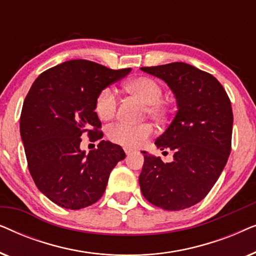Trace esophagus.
<instances>
[{
    "mask_svg": "<svg viewBox=\"0 0 256 256\" xmlns=\"http://www.w3.org/2000/svg\"><path fill=\"white\" fill-rule=\"evenodd\" d=\"M124 152H126V154H127V155H130V154H132V152H134V150H132V149H130V148H127V146H124Z\"/></svg>",
    "mask_w": 256,
    "mask_h": 256,
    "instance_id": "esophagus-1",
    "label": "esophagus"
}]
</instances>
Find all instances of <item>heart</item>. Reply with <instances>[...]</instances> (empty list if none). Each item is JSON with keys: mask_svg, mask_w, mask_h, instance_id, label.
Segmentation results:
<instances>
[{"mask_svg": "<svg viewBox=\"0 0 256 256\" xmlns=\"http://www.w3.org/2000/svg\"><path fill=\"white\" fill-rule=\"evenodd\" d=\"M126 90L138 96L146 102L144 113L156 120H163L168 114L166 104L160 99L163 87L156 79L148 76H136L126 82ZM118 96L113 87L106 86L98 93L96 99V112L101 120L108 121L113 118L118 110ZM154 134V127L150 124H116L110 127L107 132L108 138L116 144L127 148H138L148 141Z\"/></svg>", "mask_w": 256, "mask_h": 256, "instance_id": "1", "label": "heart"}]
</instances>
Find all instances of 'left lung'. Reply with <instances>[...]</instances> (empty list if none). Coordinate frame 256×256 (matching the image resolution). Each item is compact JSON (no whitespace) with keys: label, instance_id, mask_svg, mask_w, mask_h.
Returning a JSON list of instances; mask_svg holds the SVG:
<instances>
[{"label":"left lung","instance_id":"obj_1","mask_svg":"<svg viewBox=\"0 0 256 256\" xmlns=\"http://www.w3.org/2000/svg\"><path fill=\"white\" fill-rule=\"evenodd\" d=\"M141 70L169 85L178 107L172 122L155 142L160 150L174 152V162L163 163L160 157L142 152V194L166 211L191 208L208 196L228 160L230 100L214 76L185 62Z\"/></svg>","mask_w":256,"mask_h":256}]
</instances>
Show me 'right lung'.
Masks as SVG:
<instances>
[{"mask_svg":"<svg viewBox=\"0 0 256 256\" xmlns=\"http://www.w3.org/2000/svg\"><path fill=\"white\" fill-rule=\"evenodd\" d=\"M130 71L74 59L34 82L20 113V138L34 184L54 204L80 210L96 202L110 171L126 157L120 146L108 141L86 155L80 142L85 135L92 142L102 138L94 110L98 93Z\"/></svg>","mask_w":256,"mask_h":256,"instance_id":"add662e5","label":"right lung"}]
</instances>
